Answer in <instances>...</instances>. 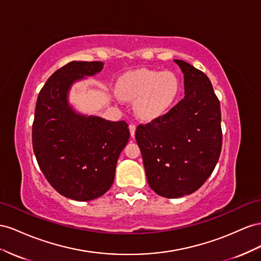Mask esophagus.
Instances as JSON below:
<instances>
[{
	"label": "esophagus",
	"instance_id": "34e87169",
	"mask_svg": "<svg viewBox=\"0 0 261 261\" xmlns=\"http://www.w3.org/2000/svg\"><path fill=\"white\" fill-rule=\"evenodd\" d=\"M136 129H137V125L135 123H130L129 124V130H130V133H131V137H135Z\"/></svg>",
	"mask_w": 261,
	"mask_h": 261
}]
</instances>
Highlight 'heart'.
Wrapping results in <instances>:
<instances>
[{
    "mask_svg": "<svg viewBox=\"0 0 261 261\" xmlns=\"http://www.w3.org/2000/svg\"><path fill=\"white\" fill-rule=\"evenodd\" d=\"M117 92L125 100H136L139 116L154 118L174 105L180 92V82L170 71L140 69L119 80Z\"/></svg>",
    "mask_w": 261,
    "mask_h": 261,
    "instance_id": "1",
    "label": "heart"
}]
</instances>
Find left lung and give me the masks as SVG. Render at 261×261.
Here are the masks:
<instances>
[{
  "label": "left lung",
  "instance_id": "obj_1",
  "mask_svg": "<svg viewBox=\"0 0 261 261\" xmlns=\"http://www.w3.org/2000/svg\"><path fill=\"white\" fill-rule=\"evenodd\" d=\"M174 61L184 73L185 97L136 130L147 182L165 198L198 190L212 174L222 150L220 101L209 77L187 62Z\"/></svg>",
  "mask_w": 261,
  "mask_h": 261
}]
</instances>
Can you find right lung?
<instances>
[{
	"mask_svg": "<svg viewBox=\"0 0 261 261\" xmlns=\"http://www.w3.org/2000/svg\"><path fill=\"white\" fill-rule=\"evenodd\" d=\"M102 62L72 61L47 80L36 102L33 148L42 174L60 195L89 201L107 192L130 138L125 121L76 114L68 103L74 82L101 71Z\"/></svg>",
	"mask_w": 261,
	"mask_h": 261,
	"instance_id": "add662e5",
	"label": "right lung"
}]
</instances>
